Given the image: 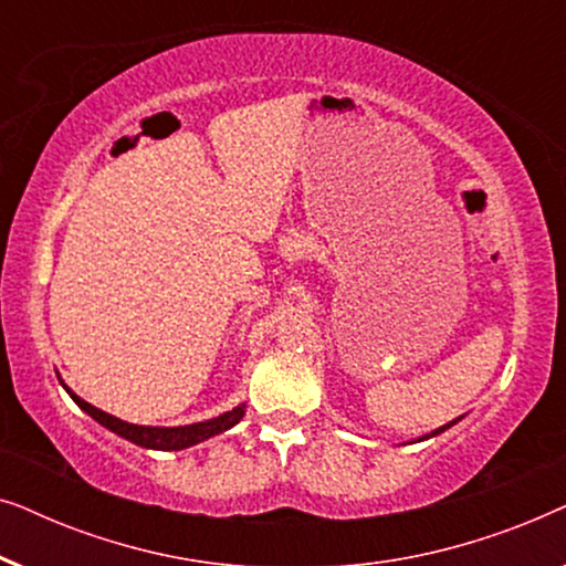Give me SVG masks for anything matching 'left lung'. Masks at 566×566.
<instances>
[{"instance_id": "8db88e82", "label": "left lung", "mask_w": 566, "mask_h": 566, "mask_svg": "<svg viewBox=\"0 0 566 566\" xmlns=\"http://www.w3.org/2000/svg\"><path fill=\"white\" fill-rule=\"evenodd\" d=\"M459 420H461V417H459ZM459 420H453V422H448V424H440V428H436V430H432V432H430V436H422V438H417V440H412V443H420V440L436 438V436H440V432H446L448 428H453V424H455V422H459Z\"/></svg>"}]
</instances>
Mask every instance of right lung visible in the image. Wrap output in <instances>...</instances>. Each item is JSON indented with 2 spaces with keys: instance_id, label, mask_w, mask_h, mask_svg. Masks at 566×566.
Returning a JSON list of instances; mask_svg holds the SVG:
<instances>
[{
  "instance_id": "right-lung-1",
  "label": "right lung",
  "mask_w": 566,
  "mask_h": 566,
  "mask_svg": "<svg viewBox=\"0 0 566 566\" xmlns=\"http://www.w3.org/2000/svg\"><path fill=\"white\" fill-rule=\"evenodd\" d=\"M61 381V378H59ZM64 384V381H61ZM64 389L69 397L76 401V407L84 409L92 420H97L103 428H107L115 436L130 440V443L142 446V448H151V451H182V448H190V446H198L203 443V440L219 436V432H227L229 428H234V424L242 420L244 417V405H239L231 409V412H223L219 417H213V420H206V422H192V424H180V428H151V424H134V422H126L120 420V417H113L103 412V409L92 407L90 401H84L82 397H76V394L69 389L64 384Z\"/></svg>"
}]
</instances>
